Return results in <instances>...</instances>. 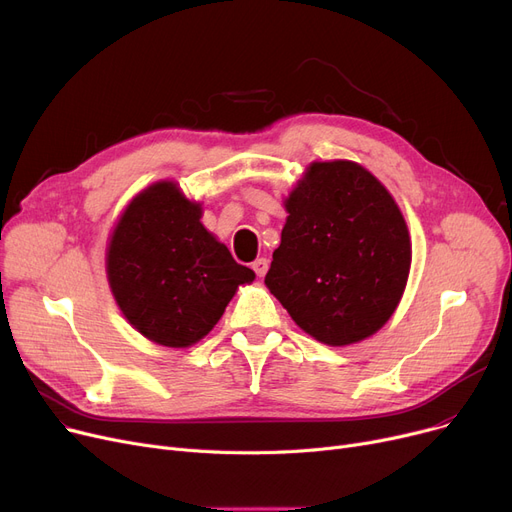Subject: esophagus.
Instances as JSON below:
<instances>
[{
    "mask_svg": "<svg viewBox=\"0 0 512 512\" xmlns=\"http://www.w3.org/2000/svg\"><path fill=\"white\" fill-rule=\"evenodd\" d=\"M252 268H254V273H256L258 277H264L266 270H268V260H266V258H258V260L252 262Z\"/></svg>",
    "mask_w": 512,
    "mask_h": 512,
    "instance_id": "obj_1",
    "label": "esophagus"
}]
</instances>
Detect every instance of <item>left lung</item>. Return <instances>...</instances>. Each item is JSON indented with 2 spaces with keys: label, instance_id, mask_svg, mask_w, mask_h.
<instances>
[{
  "label": "left lung",
  "instance_id": "left-lung-1",
  "mask_svg": "<svg viewBox=\"0 0 512 512\" xmlns=\"http://www.w3.org/2000/svg\"><path fill=\"white\" fill-rule=\"evenodd\" d=\"M264 277L299 328L326 345L362 341L393 316L411 266L405 219L362 165H310L285 202Z\"/></svg>",
  "mask_w": 512,
  "mask_h": 512
}]
</instances>
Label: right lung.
Here are the masks:
<instances>
[{"instance_id": "add662e5", "label": "right lung", "mask_w": 512, "mask_h": 512, "mask_svg": "<svg viewBox=\"0 0 512 512\" xmlns=\"http://www.w3.org/2000/svg\"><path fill=\"white\" fill-rule=\"evenodd\" d=\"M200 217V204L159 182L130 202L111 235L107 277L115 302L138 333L165 347L208 335L237 287L256 277Z\"/></svg>"}]
</instances>
